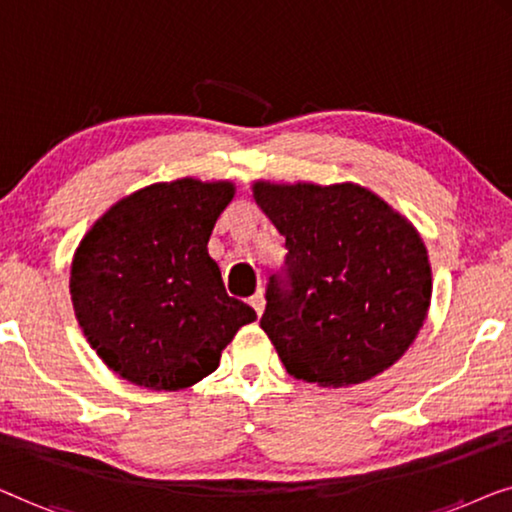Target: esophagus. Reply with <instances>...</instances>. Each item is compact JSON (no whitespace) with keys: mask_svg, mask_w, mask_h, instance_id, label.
<instances>
[{"mask_svg":"<svg viewBox=\"0 0 512 512\" xmlns=\"http://www.w3.org/2000/svg\"><path fill=\"white\" fill-rule=\"evenodd\" d=\"M250 306L255 308V313H257V315H262V313H264V294H262V290L255 292L253 297H250Z\"/></svg>","mask_w":512,"mask_h":512,"instance_id":"1","label":"esophagus"}]
</instances>
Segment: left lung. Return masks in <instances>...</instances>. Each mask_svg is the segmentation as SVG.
Instances as JSON below:
<instances>
[{"label":"left lung","instance_id":"8db88e82","mask_svg":"<svg viewBox=\"0 0 512 512\" xmlns=\"http://www.w3.org/2000/svg\"><path fill=\"white\" fill-rule=\"evenodd\" d=\"M285 236L259 327L290 376L322 387L364 383L415 341L431 301L427 248L406 218L355 183H255Z\"/></svg>","mask_w":512,"mask_h":512}]
</instances>
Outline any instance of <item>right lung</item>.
I'll list each match as a JSON object with an SVG mask.
<instances>
[{"label": "right lung", "instance_id": "obj_1", "mask_svg": "<svg viewBox=\"0 0 512 512\" xmlns=\"http://www.w3.org/2000/svg\"><path fill=\"white\" fill-rule=\"evenodd\" d=\"M232 183L181 178L118 201L71 264V301L111 371L148 390H183L218 369L220 352L257 315L229 297L208 239Z\"/></svg>", "mask_w": 512, "mask_h": 512}]
</instances>
